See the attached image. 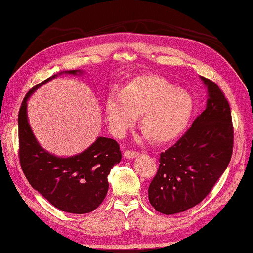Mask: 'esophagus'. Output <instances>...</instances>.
<instances>
[{
  "label": "esophagus",
  "instance_id": "1",
  "mask_svg": "<svg viewBox=\"0 0 253 253\" xmlns=\"http://www.w3.org/2000/svg\"><path fill=\"white\" fill-rule=\"evenodd\" d=\"M137 155H139V153H137L136 151H131V150H126L125 153H123V156L126 157V159H134V157H136Z\"/></svg>",
  "mask_w": 253,
  "mask_h": 253
}]
</instances>
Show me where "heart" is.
<instances>
[{
    "label": "heart",
    "instance_id": "b5f03b06",
    "mask_svg": "<svg viewBox=\"0 0 253 253\" xmlns=\"http://www.w3.org/2000/svg\"><path fill=\"white\" fill-rule=\"evenodd\" d=\"M193 98L156 76H143L122 88L120 96L107 99L104 113L116 136H122L141 114V127L154 142L174 140L183 132L192 116Z\"/></svg>",
    "mask_w": 253,
    "mask_h": 253
}]
</instances>
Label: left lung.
<instances>
[{"instance_id":"obj_1","label":"left lung","mask_w":253,"mask_h":253,"mask_svg":"<svg viewBox=\"0 0 253 253\" xmlns=\"http://www.w3.org/2000/svg\"><path fill=\"white\" fill-rule=\"evenodd\" d=\"M201 78L208 90L206 109L173 146L162 152L149 187L151 205L164 215L182 212L201 203L231 160L230 106L215 83Z\"/></svg>"}]
</instances>
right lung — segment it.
I'll use <instances>...</instances> for the list:
<instances>
[{
	"instance_id": "1",
	"label": "right lung",
	"mask_w": 253,
	"mask_h": 253,
	"mask_svg": "<svg viewBox=\"0 0 253 253\" xmlns=\"http://www.w3.org/2000/svg\"><path fill=\"white\" fill-rule=\"evenodd\" d=\"M66 74H82L68 70ZM61 74V73H60ZM57 75L47 78L26 93L18 112V156L24 175L32 187L52 206L70 213H88L100 206L108 193V175L120 163L118 142L99 136L80 154L58 157L38 144L27 119V100L35 90Z\"/></svg>"
}]
</instances>
